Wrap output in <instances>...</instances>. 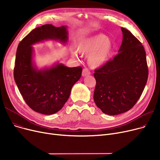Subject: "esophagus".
I'll list each match as a JSON object with an SVG mask.
<instances>
[{"label":"esophagus","instance_id":"1","mask_svg":"<svg viewBox=\"0 0 160 160\" xmlns=\"http://www.w3.org/2000/svg\"><path fill=\"white\" fill-rule=\"evenodd\" d=\"M91 73L88 69H83L82 71V76L83 77H86V76L89 75Z\"/></svg>","mask_w":160,"mask_h":160}]
</instances>
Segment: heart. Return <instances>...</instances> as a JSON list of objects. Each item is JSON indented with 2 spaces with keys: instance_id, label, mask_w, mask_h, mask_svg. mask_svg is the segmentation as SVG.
Masks as SVG:
<instances>
[{
  "instance_id": "obj_1",
  "label": "heart",
  "mask_w": 160,
  "mask_h": 160,
  "mask_svg": "<svg viewBox=\"0 0 160 160\" xmlns=\"http://www.w3.org/2000/svg\"><path fill=\"white\" fill-rule=\"evenodd\" d=\"M112 48V41L104 34L100 33L82 39L78 44L77 50L82 54H89L88 64L91 67H98L108 60ZM72 55L76 58L78 56L76 52Z\"/></svg>"
}]
</instances>
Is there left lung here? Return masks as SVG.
Listing matches in <instances>:
<instances>
[{
  "label": "left lung",
  "mask_w": 160,
  "mask_h": 160,
  "mask_svg": "<svg viewBox=\"0 0 160 160\" xmlns=\"http://www.w3.org/2000/svg\"><path fill=\"white\" fill-rule=\"evenodd\" d=\"M121 30L119 54L94 73V101L103 113L110 115L124 113L136 104L148 76L143 46L128 30Z\"/></svg>",
  "instance_id": "left-lung-1"
}]
</instances>
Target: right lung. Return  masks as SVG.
<instances>
[{
    "label": "right lung",
    "mask_w": 160,
    "mask_h": 160,
    "mask_svg": "<svg viewBox=\"0 0 160 160\" xmlns=\"http://www.w3.org/2000/svg\"><path fill=\"white\" fill-rule=\"evenodd\" d=\"M48 39L67 43V27L44 24L32 30L18 45L13 71L15 82L24 101L32 110L44 115L61 110L82 71L81 67H67L62 63L38 70L32 62V45Z\"/></svg>",
    "instance_id": "right-lung-1"
}]
</instances>
